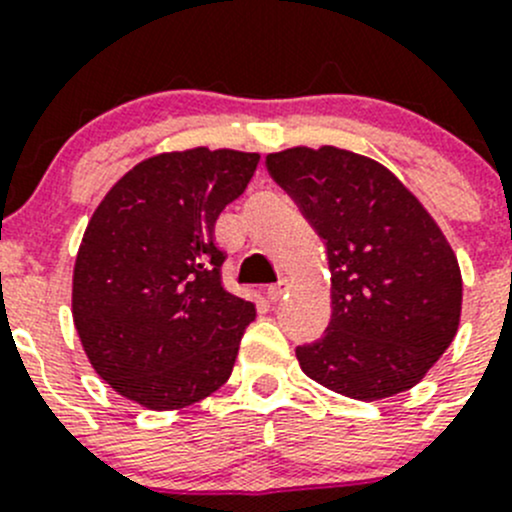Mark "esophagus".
Instances as JSON below:
<instances>
[{"label":"esophagus","instance_id":"34e87169","mask_svg":"<svg viewBox=\"0 0 512 512\" xmlns=\"http://www.w3.org/2000/svg\"><path fill=\"white\" fill-rule=\"evenodd\" d=\"M290 287H292V285H290V280H287V277H282L280 282H275V285L267 287V297H270L272 302H277V300H280L282 295H285L287 290H290Z\"/></svg>","mask_w":512,"mask_h":512}]
</instances>
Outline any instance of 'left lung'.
<instances>
[{
    "label": "left lung",
    "mask_w": 512,
    "mask_h": 512,
    "mask_svg": "<svg viewBox=\"0 0 512 512\" xmlns=\"http://www.w3.org/2000/svg\"><path fill=\"white\" fill-rule=\"evenodd\" d=\"M267 170L325 240L332 317L297 347L302 372L352 400L415 388L453 342L463 277L448 237L380 162L340 147H290Z\"/></svg>",
    "instance_id": "8db88e82"
}]
</instances>
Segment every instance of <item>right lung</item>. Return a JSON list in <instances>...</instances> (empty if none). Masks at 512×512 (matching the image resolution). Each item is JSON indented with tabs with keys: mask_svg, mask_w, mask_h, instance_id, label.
Listing matches in <instances>:
<instances>
[{
	"mask_svg": "<svg viewBox=\"0 0 512 512\" xmlns=\"http://www.w3.org/2000/svg\"><path fill=\"white\" fill-rule=\"evenodd\" d=\"M260 155L192 147L119 177L84 230L72 320L114 393L180 410L222 388L255 305L222 287L215 222L245 192Z\"/></svg>",
	"mask_w": 512,
	"mask_h": 512,
	"instance_id": "add662e5",
	"label": "right lung"
}]
</instances>
